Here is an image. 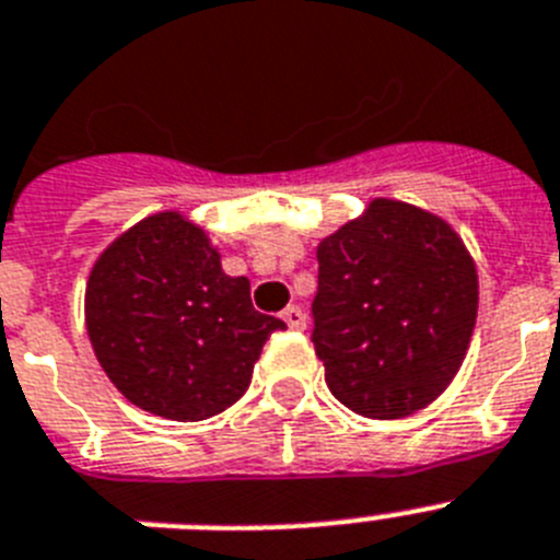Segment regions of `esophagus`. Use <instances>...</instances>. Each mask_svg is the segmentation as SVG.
Listing matches in <instances>:
<instances>
[{
  "label": "esophagus",
  "instance_id": "34e87169",
  "mask_svg": "<svg viewBox=\"0 0 560 560\" xmlns=\"http://www.w3.org/2000/svg\"><path fill=\"white\" fill-rule=\"evenodd\" d=\"M280 317H283L285 326L294 328V331H303L305 328V312L300 308V305H289V308H283V314H280Z\"/></svg>",
  "mask_w": 560,
  "mask_h": 560
}]
</instances>
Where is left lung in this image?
<instances>
[{"instance_id":"8db88e82","label":"left lung","mask_w":560,"mask_h":560,"mask_svg":"<svg viewBox=\"0 0 560 560\" xmlns=\"http://www.w3.org/2000/svg\"><path fill=\"white\" fill-rule=\"evenodd\" d=\"M312 342L339 402L368 419L428 408L453 382L479 312V277L442 218L376 198L317 246Z\"/></svg>"}]
</instances>
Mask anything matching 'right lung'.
<instances>
[{
    "label": "right lung",
    "mask_w": 560,
    "mask_h": 560,
    "mask_svg": "<svg viewBox=\"0 0 560 560\" xmlns=\"http://www.w3.org/2000/svg\"><path fill=\"white\" fill-rule=\"evenodd\" d=\"M84 317L109 382L175 422L237 402L266 339L285 328L255 312L246 277H229L207 232L178 212L150 214L104 248Z\"/></svg>",
    "instance_id": "add662e5"
}]
</instances>
